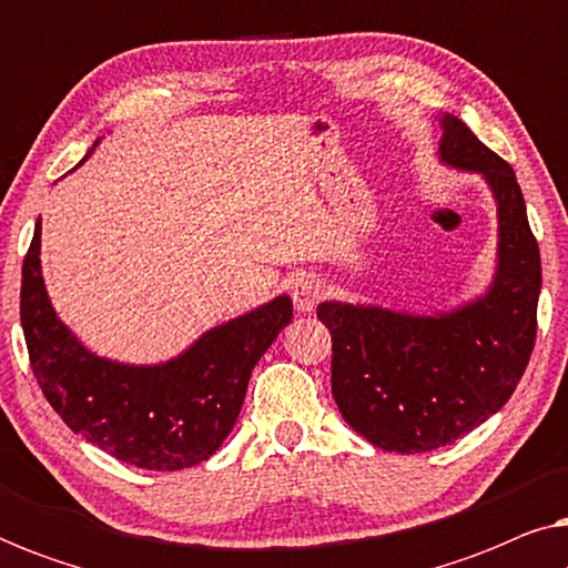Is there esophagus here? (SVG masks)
Here are the masks:
<instances>
[{
  "label": "esophagus",
  "instance_id": "1",
  "mask_svg": "<svg viewBox=\"0 0 568 568\" xmlns=\"http://www.w3.org/2000/svg\"><path fill=\"white\" fill-rule=\"evenodd\" d=\"M325 297V284L315 274H300L292 282V300L294 310L302 315L313 313L317 302Z\"/></svg>",
  "mask_w": 568,
  "mask_h": 568
}]
</instances>
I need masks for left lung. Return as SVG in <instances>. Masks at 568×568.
Segmentation results:
<instances>
[{"label": "left lung", "mask_w": 568, "mask_h": 568, "mask_svg": "<svg viewBox=\"0 0 568 568\" xmlns=\"http://www.w3.org/2000/svg\"><path fill=\"white\" fill-rule=\"evenodd\" d=\"M442 165L484 178L496 201L499 243L484 294L447 313L321 302L331 331V385L341 416L387 453L453 445L501 410L535 346L540 251L507 162L453 113L439 115Z\"/></svg>", "instance_id": "obj_1"}]
</instances>
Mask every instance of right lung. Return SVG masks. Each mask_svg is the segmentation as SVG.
<instances>
[{"mask_svg":"<svg viewBox=\"0 0 568 568\" xmlns=\"http://www.w3.org/2000/svg\"><path fill=\"white\" fill-rule=\"evenodd\" d=\"M98 144L100 139L92 150ZM20 323L38 385L69 429L136 468L183 470L209 460L227 439L253 367L292 323V300L278 294L214 325L168 362L105 359L90 352L51 305L38 220L22 263Z\"/></svg>","mask_w":568,"mask_h":568,"instance_id":"right-lung-1","label":"right lung"}]
</instances>
